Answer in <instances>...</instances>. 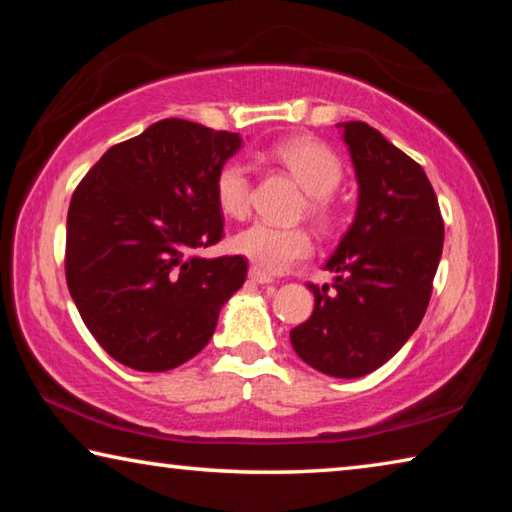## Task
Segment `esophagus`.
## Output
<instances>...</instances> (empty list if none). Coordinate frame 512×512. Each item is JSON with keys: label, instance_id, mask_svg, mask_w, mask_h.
Returning <instances> with one entry per match:
<instances>
[{"label": "esophagus", "instance_id": "1", "mask_svg": "<svg viewBox=\"0 0 512 512\" xmlns=\"http://www.w3.org/2000/svg\"><path fill=\"white\" fill-rule=\"evenodd\" d=\"M248 277H250V280H253V282H257V284H271V282H273L271 275L264 273V271H259V268H255V266L248 271Z\"/></svg>", "mask_w": 512, "mask_h": 512}]
</instances>
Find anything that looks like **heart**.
<instances>
[{
    "label": "heart",
    "mask_w": 512,
    "mask_h": 512,
    "mask_svg": "<svg viewBox=\"0 0 512 512\" xmlns=\"http://www.w3.org/2000/svg\"><path fill=\"white\" fill-rule=\"evenodd\" d=\"M271 158L298 180L309 194L307 212L327 228L334 221V205L329 194L339 187L343 178L339 155L311 137H291L273 146ZM214 194L225 216L244 219L250 210V171L246 164L239 160L223 164L216 173ZM232 250L250 259L259 271L284 273L314 253V239L305 228H282V225L257 221L232 237Z\"/></svg>",
    "instance_id": "1"
}]
</instances>
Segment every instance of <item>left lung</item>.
<instances>
[{"mask_svg": "<svg viewBox=\"0 0 512 512\" xmlns=\"http://www.w3.org/2000/svg\"><path fill=\"white\" fill-rule=\"evenodd\" d=\"M359 185L354 221L325 268L332 287L314 293V314L291 329L311 368L357 379L411 339L427 311L443 255L445 223L427 173L363 121L336 124Z\"/></svg>", "mask_w": 512, "mask_h": 512, "instance_id": "obj_1", "label": "left lung"}]
</instances>
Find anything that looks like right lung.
I'll return each instance as SVG.
<instances>
[{
  "instance_id": "1",
  "label": "right lung",
  "mask_w": 512,
  "mask_h": 512,
  "mask_svg": "<svg viewBox=\"0 0 512 512\" xmlns=\"http://www.w3.org/2000/svg\"><path fill=\"white\" fill-rule=\"evenodd\" d=\"M239 149L237 133L162 119L108 149L76 187L67 287L115 361L178 368L210 343L221 307L246 282L241 255H196L223 235L214 180Z\"/></svg>"
}]
</instances>
